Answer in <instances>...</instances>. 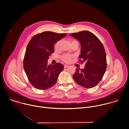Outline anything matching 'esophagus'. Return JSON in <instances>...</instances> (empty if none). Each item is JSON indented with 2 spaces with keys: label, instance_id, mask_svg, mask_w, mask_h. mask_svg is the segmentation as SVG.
I'll use <instances>...</instances> for the list:
<instances>
[{
  "label": "esophagus",
  "instance_id": "1",
  "mask_svg": "<svg viewBox=\"0 0 129 129\" xmlns=\"http://www.w3.org/2000/svg\"><path fill=\"white\" fill-rule=\"evenodd\" d=\"M64 67L65 68H67L68 67H69V66L67 65H64Z\"/></svg>",
  "mask_w": 129,
  "mask_h": 129
}]
</instances>
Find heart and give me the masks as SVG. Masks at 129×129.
<instances>
[{
    "label": "heart",
    "instance_id": "1",
    "mask_svg": "<svg viewBox=\"0 0 129 129\" xmlns=\"http://www.w3.org/2000/svg\"><path fill=\"white\" fill-rule=\"evenodd\" d=\"M60 42H61L60 41H58L56 43V44L55 45V48L56 49H57L59 48L60 44ZM72 58H73V56L69 54H64L61 57V59L66 63H70V62H71Z\"/></svg>",
    "mask_w": 129,
    "mask_h": 129
}]
</instances>
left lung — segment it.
Returning a JSON list of instances; mask_svg holds the SVG:
<instances>
[{"label": "left lung", "instance_id": "8db88e82", "mask_svg": "<svg viewBox=\"0 0 129 129\" xmlns=\"http://www.w3.org/2000/svg\"><path fill=\"white\" fill-rule=\"evenodd\" d=\"M81 45L79 57L85 63L84 69H76L73 75L75 81L85 88H92L100 81L106 69V55L102 42L91 32L82 31L70 34Z\"/></svg>", "mask_w": 129, "mask_h": 129}]
</instances>
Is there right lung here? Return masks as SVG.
<instances>
[{"instance_id": "1", "label": "right lung", "mask_w": 129, "mask_h": 129, "mask_svg": "<svg viewBox=\"0 0 129 129\" xmlns=\"http://www.w3.org/2000/svg\"><path fill=\"white\" fill-rule=\"evenodd\" d=\"M66 35L45 31L34 35L30 40L24 56V69L33 86L38 90H46L56 83L63 65L48 64L49 56L54 52V46Z\"/></svg>"}]
</instances>
